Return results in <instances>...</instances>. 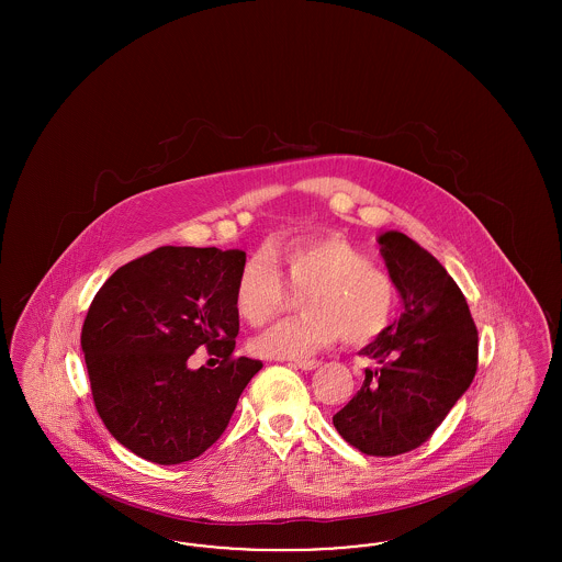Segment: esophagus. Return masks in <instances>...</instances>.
Here are the masks:
<instances>
[{
    "mask_svg": "<svg viewBox=\"0 0 562 562\" xmlns=\"http://www.w3.org/2000/svg\"><path fill=\"white\" fill-rule=\"evenodd\" d=\"M294 367L301 369V371H314V369L321 367V362L318 360H296Z\"/></svg>",
    "mask_w": 562,
    "mask_h": 562,
    "instance_id": "esophagus-1",
    "label": "esophagus"
}]
</instances>
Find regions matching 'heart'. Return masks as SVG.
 Returning a JSON list of instances; mask_svg holds the SVG:
<instances>
[{
    "label": "heart",
    "instance_id": "heart-1",
    "mask_svg": "<svg viewBox=\"0 0 562 562\" xmlns=\"http://www.w3.org/2000/svg\"><path fill=\"white\" fill-rule=\"evenodd\" d=\"M286 286L303 294L299 321L271 326L250 339L259 358L294 360L330 346L339 335L349 346H364L394 318L396 286L371 257L339 234L296 238L269 257L255 255L241 266L234 305L241 321L261 326L286 301Z\"/></svg>",
    "mask_w": 562,
    "mask_h": 562
}]
</instances>
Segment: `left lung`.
I'll return each mask as SVG.
<instances>
[{
    "instance_id": "left-lung-1",
    "label": "left lung",
    "mask_w": 562,
    "mask_h": 562,
    "mask_svg": "<svg viewBox=\"0 0 562 562\" xmlns=\"http://www.w3.org/2000/svg\"><path fill=\"white\" fill-rule=\"evenodd\" d=\"M379 252L402 296V314L360 356L374 360L360 392L333 417L362 453L394 457L422 447L470 387L479 330L453 278L401 232H385Z\"/></svg>"
}]
</instances>
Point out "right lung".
Wrapping results in <instances>:
<instances>
[{
    "label": "right lung",
    "instance_id": "add662e5",
    "mask_svg": "<svg viewBox=\"0 0 562 562\" xmlns=\"http://www.w3.org/2000/svg\"><path fill=\"white\" fill-rule=\"evenodd\" d=\"M244 250L161 246L122 266L92 299L81 351L94 406L134 454L175 465L204 453L227 428L261 360L234 358V289ZM220 362L188 369L195 348Z\"/></svg>",
    "mask_w": 562,
    "mask_h": 562
}]
</instances>
